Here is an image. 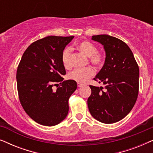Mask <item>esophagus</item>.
Listing matches in <instances>:
<instances>
[{
    "instance_id": "34e87169",
    "label": "esophagus",
    "mask_w": 153,
    "mask_h": 153,
    "mask_svg": "<svg viewBox=\"0 0 153 153\" xmlns=\"http://www.w3.org/2000/svg\"><path fill=\"white\" fill-rule=\"evenodd\" d=\"M77 85H78L79 88H80V87H82L83 84H82V83H77Z\"/></svg>"
}]
</instances>
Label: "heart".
I'll return each instance as SVG.
<instances>
[{
  "label": "heart",
  "mask_w": 153,
  "mask_h": 153,
  "mask_svg": "<svg viewBox=\"0 0 153 153\" xmlns=\"http://www.w3.org/2000/svg\"><path fill=\"white\" fill-rule=\"evenodd\" d=\"M77 49L79 51L88 58V60L93 65L100 68L104 64L105 56L102 52L97 51V47L93 43L88 41L81 42L77 45ZM70 49L66 48L62 53V62L66 69H70ZM95 71L91 67H86L82 69H76L72 71L69 75L70 79L78 83H85L93 76Z\"/></svg>",
  "instance_id": "obj_1"
}]
</instances>
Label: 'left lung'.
Wrapping results in <instances>:
<instances>
[{"mask_svg": "<svg viewBox=\"0 0 153 153\" xmlns=\"http://www.w3.org/2000/svg\"><path fill=\"white\" fill-rule=\"evenodd\" d=\"M104 45L106 59L93 79L103 87L90 85L88 106L92 116L110 124L124 118L134 106L139 95V68L132 51L124 42L107 35H93Z\"/></svg>", "mask_w": 153, "mask_h": 153, "instance_id": "1", "label": "left lung"}]
</instances>
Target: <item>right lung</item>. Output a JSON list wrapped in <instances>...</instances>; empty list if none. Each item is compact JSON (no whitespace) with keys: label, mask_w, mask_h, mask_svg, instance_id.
<instances>
[{"label":"right lung","mask_w":153,"mask_h":153,"mask_svg":"<svg viewBox=\"0 0 153 153\" xmlns=\"http://www.w3.org/2000/svg\"><path fill=\"white\" fill-rule=\"evenodd\" d=\"M74 36H49L34 42L23 54L16 70L20 103L33 120L54 126L66 118L68 100L76 82L63 81L66 74L62 53ZM59 85L56 91L52 88Z\"/></svg>","instance_id":"right-lung-1"}]
</instances>
